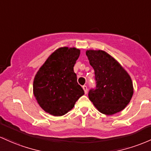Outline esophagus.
<instances>
[{"label":"esophagus","mask_w":151,"mask_h":151,"mask_svg":"<svg viewBox=\"0 0 151 151\" xmlns=\"http://www.w3.org/2000/svg\"><path fill=\"white\" fill-rule=\"evenodd\" d=\"M82 88H83L84 91V93L85 94H87V87L86 85H84L83 87H82Z\"/></svg>","instance_id":"esophagus-1"}]
</instances>
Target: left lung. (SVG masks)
I'll use <instances>...</instances> for the list:
<instances>
[{"label": "left lung", "mask_w": 151, "mask_h": 151, "mask_svg": "<svg viewBox=\"0 0 151 151\" xmlns=\"http://www.w3.org/2000/svg\"><path fill=\"white\" fill-rule=\"evenodd\" d=\"M86 55L94 70L96 81V87L89 92V99L101 113L111 115L120 112L133 94L130 75L105 51L87 50Z\"/></svg>", "instance_id": "obj_1"}]
</instances>
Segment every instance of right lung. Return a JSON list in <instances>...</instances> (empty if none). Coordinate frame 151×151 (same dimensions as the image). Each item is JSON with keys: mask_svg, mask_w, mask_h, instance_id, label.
Wrapping results in <instances>:
<instances>
[{"mask_svg": "<svg viewBox=\"0 0 151 151\" xmlns=\"http://www.w3.org/2000/svg\"><path fill=\"white\" fill-rule=\"evenodd\" d=\"M79 54L80 50L76 48H59L36 73L34 94L41 108L50 115H65L84 94L74 72Z\"/></svg>", "mask_w": 151, "mask_h": 151, "instance_id": "right-lung-1", "label": "right lung"}]
</instances>
